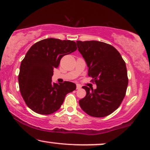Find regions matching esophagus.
Masks as SVG:
<instances>
[{"label": "esophagus", "mask_w": 150, "mask_h": 150, "mask_svg": "<svg viewBox=\"0 0 150 150\" xmlns=\"http://www.w3.org/2000/svg\"><path fill=\"white\" fill-rule=\"evenodd\" d=\"M81 87H82V86H81L80 84H77V85H76V89H80Z\"/></svg>", "instance_id": "esophagus-1"}]
</instances>
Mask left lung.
Returning a JSON list of instances; mask_svg holds the SVG:
<instances>
[{
	"instance_id": "1",
	"label": "left lung",
	"mask_w": 150,
	"mask_h": 150,
	"mask_svg": "<svg viewBox=\"0 0 150 150\" xmlns=\"http://www.w3.org/2000/svg\"><path fill=\"white\" fill-rule=\"evenodd\" d=\"M77 45L89 68L88 75L97 86L96 89L82 86L86 94L79 104L90 116H108L120 107L126 95L129 80L125 62L120 52L107 43L77 41Z\"/></svg>"
}]
</instances>
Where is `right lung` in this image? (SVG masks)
<instances>
[{"label":"right lung","mask_w":150,"mask_h":150,"mask_svg":"<svg viewBox=\"0 0 150 150\" xmlns=\"http://www.w3.org/2000/svg\"><path fill=\"white\" fill-rule=\"evenodd\" d=\"M76 42L56 38L44 39L35 43L21 63L19 90L30 110L40 115L55 112L64 103L67 93L76 89L71 82H52L54 68L64 56L77 50Z\"/></svg>","instance_id":"right-lung-1"}]
</instances>
